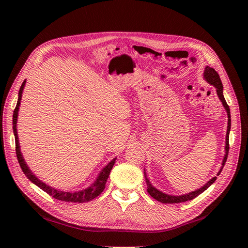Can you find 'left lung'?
Wrapping results in <instances>:
<instances>
[{
  "mask_svg": "<svg viewBox=\"0 0 248 248\" xmlns=\"http://www.w3.org/2000/svg\"><path fill=\"white\" fill-rule=\"evenodd\" d=\"M204 78L209 82L210 85H213L216 88L217 95H218L219 99L222 102L223 107H224V108H226L227 114H228V130H227V137H226V155H224V157H223L222 166H221V168L218 171V174H217V176H218L221 172L223 167H224V163H226V161L228 159V154H229V149H230L229 134H230V130H231V112H230V108L228 106V103H227L226 99H224V97H223V92H222L223 91V86H222V82L220 80L218 73H217L213 68H211V67L207 66L205 68V71H204ZM145 178H146V183H147V186H148L147 191L149 192L150 196H151L153 199L160 202H164V204H178V202H186V201L193 200L194 198H197L199 194H201L202 192H204L209 186H211L216 180V177H213L204 186L201 187L200 189L191 191L189 193L183 194V196H170V194L163 193V192L159 191L158 189H156L154 186H152V184L150 183V181L146 176V172H145Z\"/></svg>",
  "mask_w": 248,
  "mask_h": 248,
  "instance_id": "obj_1",
  "label": "left lung"
}]
</instances>
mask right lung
I'll use <instances>...</instances> for the list:
<instances>
[{
	"label": "right lung",
	"instance_id": "obj_1",
	"mask_svg": "<svg viewBox=\"0 0 248 248\" xmlns=\"http://www.w3.org/2000/svg\"><path fill=\"white\" fill-rule=\"evenodd\" d=\"M26 85V80H24L22 85L20 86L19 92H18V100L16 103V109L13 111V132H14V138H16V156H17V160L19 166L24 171V174L27 176L28 179H30V181H32L35 185H37L40 188L46 191V193H48L49 196H51L54 199L59 200V201H63V202H90L94 200L95 198H97L99 194L104 190L106 188V184L108 181V178L109 176V172L114 167L116 158L112 159L107 167H104L102 169V170L100 171V174L97 177L96 181L91 185L89 186L88 188L81 190V191H76V192H68V191H61L58 190L56 188H52V187L46 185V183H43L42 181L37 178L33 172L31 171V170L29 169V167L27 166V163L24 159V157L21 155L20 152V148H19V142H18V137H17V129H16V123H17V115H18V108L20 106V100H21V94H22V90H24Z\"/></svg>",
	"mask_w": 248,
	"mask_h": 248
}]
</instances>
